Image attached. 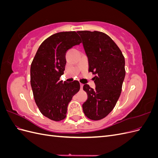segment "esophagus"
I'll return each instance as SVG.
<instances>
[{
  "mask_svg": "<svg viewBox=\"0 0 158 158\" xmlns=\"http://www.w3.org/2000/svg\"><path fill=\"white\" fill-rule=\"evenodd\" d=\"M83 86H84V85L82 84H80V89H83Z\"/></svg>",
  "mask_w": 158,
  "mask_h": 158,
  "instance_id": "obj_1",
  "label": "esophagus"
}]
</instances>
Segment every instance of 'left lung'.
<instances>
[{"instance_id":"8db88e82","label":"left lung","mask_w":158,"mask_h":158,"mask_svg":"<svg viewBox=\"0 0 158 158\" xmlns=\"http://www.w3.org/2000/svg\"><path fill=\"white\" fill-rule=\"evenodd\" d=\"M89 63V71L95 75V89L84 84L88 98L82 105L89 119L98 121L111 112L120 97L125 76V60L111 37L100 31H79Z\"/></svg>"}]
</instances>
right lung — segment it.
I'll list each match as a JSON object with an SVG mask.
<instances>
[{"instance_id": "right-lung-1", "label": "right lung", "mask_w": 158, "mask_h": 158, "mask_svg": "<svg viewBox=\"0 0 158 158\" xmlns=\"http://www.w3.org/2000/svg\"><path fill=\"white\" fill-rule=\"evenodd\" d=\"M81 43L75 31L55 33L42 43L30 68V83L35 103L43 115L55 121L66 117L67 107L80 90V83L60 81L64 74L66 52Z\"/></svg>"}]
</instances>
